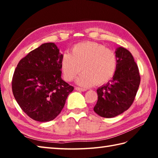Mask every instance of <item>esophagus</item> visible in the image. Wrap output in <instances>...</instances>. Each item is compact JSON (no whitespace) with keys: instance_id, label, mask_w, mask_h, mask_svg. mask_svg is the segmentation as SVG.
Instances as JSON below:
<instances>
[{"instance_id":"1","label":"esophagus","mask_w":158,"mask_h":158,"mask_svg":"<svg viewBox=\"0 0 158 158\" xmlns=\"http://www.w3.org/2000/svg\"><path fill=\"white\" fill-rule=\"evenodd\" d=\"M75 90H78V91H85V90H86L85 89H81V88H79V87H76Z\"/></svg>"}]
</instances>
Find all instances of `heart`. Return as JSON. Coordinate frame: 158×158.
Segmentation results:
<instances>
[{"label":"heart","instance_id":"heart-1","mask_svg":"<svg viewBox=\"0 0 158 158\" xmlns=\"http://www.w3.org/2000/svg\"><path fill=\"white\" fill-rule=\"evenodd\" d=\"M116 68L114 52L92 42L74 45L70 53H64L61 60V69L67 81H73L82 69L77 83L84 87L105 84L113 77Z\"/></svg>","mask_w":158,"mask_h":158}]
</instances>
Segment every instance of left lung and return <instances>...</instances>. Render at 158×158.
<instances>
[{
    "label": "left lung",
    "mask_w": 158,
    "mask_h": 158,
    "mask_svg": "<svg viewBox=\"0 0 158 158\" xmlns=\"http://www.w3.org/2000/svg\"><path fill=\"white\" fill-rule=\"evenodd\" d=\"M117 68L113 78L97 89L98 102L93 110L104 118H113L123 113L132 105L140 84L138 66L127 49L115 51Z\"/></svg>",
    "instance_id": "8db88e82"
}]
</instances>
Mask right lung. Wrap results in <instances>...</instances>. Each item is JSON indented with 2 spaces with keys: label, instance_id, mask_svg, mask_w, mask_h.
<instances>
[{
  "label": "right lung",
  "instance_id": "add662e5",
  "mask_svg": "<svg viewBox=\"0 0 158 158\" xmlns=\"http://www.w3.org/2000/svg\"><path fill=\"white\" fill-rule=\"evenodd\" d=\"M63 56L54 43H44L28 53L15 69L13 95L21 109L35 121L54 119L74 90L61 78Z\"/></svg>",
  "mask_w": 158,
  "mask_h": 158
}]
</instances>
